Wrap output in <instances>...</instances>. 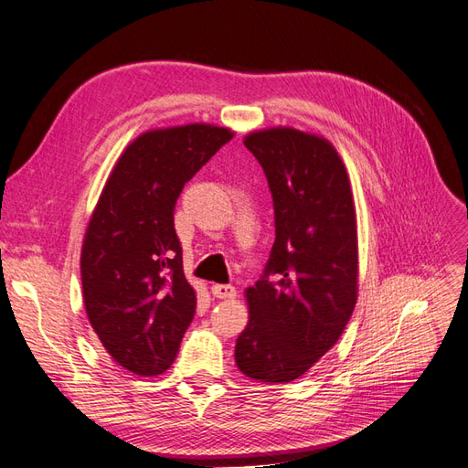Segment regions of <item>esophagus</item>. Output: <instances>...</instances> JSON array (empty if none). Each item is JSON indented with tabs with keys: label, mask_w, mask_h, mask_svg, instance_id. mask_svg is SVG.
Instances as JSON below:
<instances>
[{
	"label": "esophagus",
	"mask_w": 468,
	"mask_h": 468,
	"mask_svg": "<svg viewBox=\"0 0 468 468\" xmlns=\"http://www.w3.org/2000/svg\"><path fill=\"white\" fill-rule=\"evenodd\" d=\"M212 294H215L217 299H234L236 287L234 285H212Z\"/></svg>",
	"instance_id": "esophagus-1"
}]
</instances>
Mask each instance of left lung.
I'll return each mask as SVG.
<instances>
[{"mask_svg": "<svg viewBox=\"0 0 468 468\" xmlns=\"http://www.w3.org/2000/svg\"><path fill=\"white\" fill-rule=\"evenodd\" d=\"M246 148L273 197L275 242L256 287L236 365L260 382L304 375L344 334L357 301V224L346 165L325 138L251 133Z\"/></svg>", "mask_w": 468, "mask_h": 468, "instance_id": "1", "label": "left lung"}]
</instances>
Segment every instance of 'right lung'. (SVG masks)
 <instances>
[{
    "mask_svg": "<svg viewBox=\"0 0 468 468\" xmlns=\"http://www.w3.org/2000/svg\"><path fill=\"white\" fill-rule=\"evenodd\" d=\"M234 134L186 124L140 134L105 183L81 248L83 304L109 356L143 377L177 357L197 296L174 212L183 186Z\"/></svg>",
    "mask_w": 468,
    "mask_h": 468,
    "instance_id": "add662e5",
    "label": "right lung"
}]
</instances>
